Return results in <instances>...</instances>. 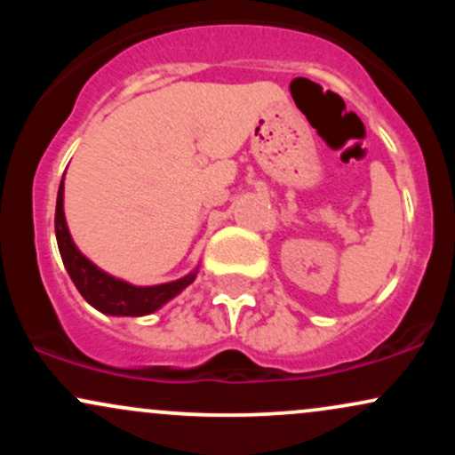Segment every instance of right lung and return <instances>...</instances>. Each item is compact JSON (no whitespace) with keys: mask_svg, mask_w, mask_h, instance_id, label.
I'll use <instances>...</instances> for the list:
<instances>
[{"mask_svg":"<svg viewBox=\"0 0 455 455\" xmlns=\"http://www.w3.org/2000/svg\"><path fill=\"white\" fill-rule=\"evenodd\" d=\"M64 181L60 184L57 192V207H55V235L57 245H60L61 260H64L68 274L78 289V293L85 297L87 304H92L96 310L104 315L115 316H143L149 312L158 310L162 304L173 299L177 293L186 289L196 274L186 275V278L169 282V284L158 286H132L128 282H122L113 275L104 274L96 265L83 257L72 243L70 233H68L66 218H64Z\"/></svg>","mask_w":455,"mask_h":455,"instance_id":"right-lung-1","label":"right lung"}]
</instances>
